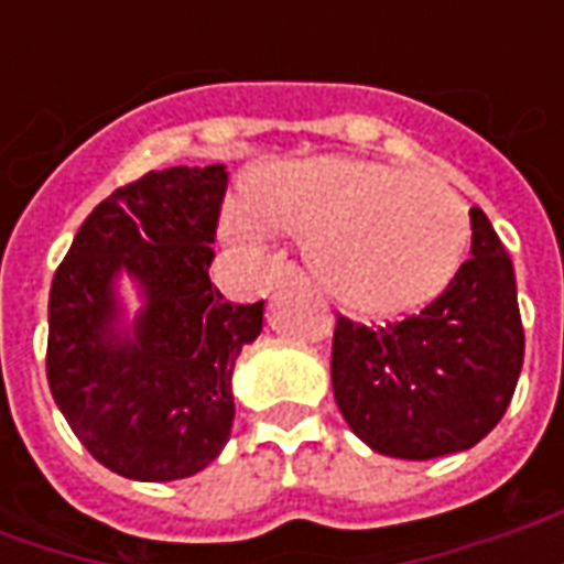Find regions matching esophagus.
<instances>
[{"instance_id":"34e87169","label":"esophagus","mask_w":564,"mask_h":564,"mask_svg":"<svg viewBox=\"0 0 564 564\" xmlns=\"http://www.w3.org/2000/svg\"><path fill=\"white\" fill-rule=\"evenodd\" d=\"M299 281H305V271L299 269V265H293V262H286V265H281V269L271 271L269 286L271 290H278V286H283V283H299Z\"/></svg>"}]
</instances>
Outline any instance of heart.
Listing matches in <instances>:
<instances>
[{
    "instance_id": "1",
    "label": "heart",
    "mask_w": 564,
    "mask_h": 564,
    "mask_svg": "<svg viewBox=\"0 0 564 564\" xmlns=\"http://www.w3.org/2000/svg\"><path fill=\"white\" fill-rule=\"evenodd\" d=\"M245 208L223 210L238 247H262L269 229L311 238V265L341 305L371 317L420 307L456 278L471 217L465 198L435 177L383 162L317 156L259 169Z\"/></svg>"
}]
</instances>
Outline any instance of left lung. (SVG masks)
<instances>
[{
	"label": "left lung",
	"mask_w": 564,
	"mask_h": 564,
	"mask_svg": "<svg viewBox=\"0 0 564 564\" xmlns=\"http://www.w3.org/2000/svg\"><path fill=\"white\" fill-rule=\"evenodd\" d=\"M522 350L513 262L484 210L471 208V259L432 305L387 326L338 317L332 390L375 453L437 459L496 429L517 390Z\"/></svg>",
	"instance_id": "obj_1"
}]
</instances>
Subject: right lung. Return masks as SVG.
Here are the masks:
<instances>
[{
    "label": "right lung",
    "mask_w": 564,
    "mask_h": 564,
    "mask_svg": "<svg viewBox=\"0 0 564 564\" xmlns=\"http://www.w3.org/2000/svg\"><path fill=\"white\" fill-rule=\"evenodd\" d=\"M223 165L162 169L99 202L68 247L47 302V383L93 459L129 480L193 477L235 420L232 371L262 332V302L232 305L210 283ZM142 293L122 319L116 281Z\"/></svg>",
    "instance_id": "right-lung-1"
}]
</instances>
